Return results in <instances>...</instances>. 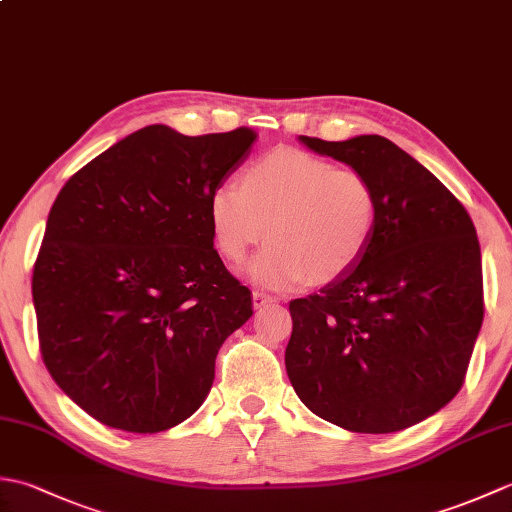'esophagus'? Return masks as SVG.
<instances>
[{"label":"esophagus","mask_w":512,"mask_h":512,"mask_svg":"<svg viewBox=\"0 0 512 512\" xmlns=\"http://www.w3.org/2000/svg\"><path fill=\"white\" fill-rule=\"evenodd\" d=\"M270 303H275V299L270 297V295H266V292H259V290L253 292V308L255 310H262V308L270 306Z\"/></svg>","instance_id":"1"}]
</instances>
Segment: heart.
Returning a JSON list of instances; mask_svg holds the SVG:
<instances>
[{
    "instance_id": "b5f03b06",
    "label": "heart",
    "mask_w": 512,
    "mask_h": 512,
    "mask_svg": "<svg viewBox=\"0 0 512 512\" xmlns=\"http://www.w3.org/2000/svg\"><path fill=\"white\" fill-rule=\"evenodd\" d=\"M209 222L215 248L231 264L270 239L246 268L255 284L321 286L361 262L378 226V195L363 173L281 147L248 162L239 184L213 189Z\"/></svg>"
}]
</instances>
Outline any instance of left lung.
<instances>
[{
	"mask_svg": "<svg viewBox=\"0 0 512 512\" xmlns=\"http://www.w3.org/2000/svg\"><path fill=\"white\" fill-rule=\"evenodd\" d=\"M374 184L378 226L350 273L290 301L286 372L312 413L394 433L458 394L484 319L482 253L460 200L383 136H299Z\"/></svg>",
	"mask_w": 512,
	"mask_h": 512,
	"instance_id": "left-lung-1",
	"label": "left lung"
}]
</instances>
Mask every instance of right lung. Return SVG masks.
Instances as JSON below:
<instances>
[{
  "mask_svg": "<svg viewBox=\"0 0 512 512\" xmlns=\"http://www.w3.org/2000/svg\"><path fill=\"white\" fill-rule=\"evenodd\" d=\"M257 134L149 125L65 182L32 273L50 376L107 427L158 433L209 396L215 356L253 314L213 248L209 198Z\"/></svg>",
  "mask_w": 512,
  "mask_h": 512,
  "instance_id": "right-lung-1",
  "label": "right lung"
}]
</instances>
